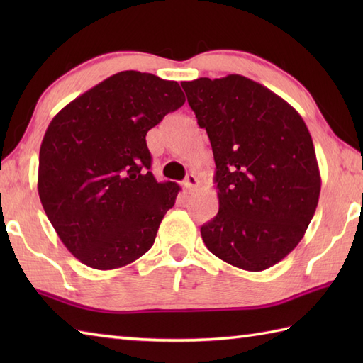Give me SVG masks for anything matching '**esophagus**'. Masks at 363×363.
I'll list each match as a JSON object with an SVG mask.
<instances>
[{"instance_id": "34e87169", "label": "esophagus", "mask_w": 363, "mask_h": 363, "mask_svg": "<svg viewBox=\"0 0 363 363\" xmlns=\"http://www.w3.org/2000/svg\"><path fill=\"white\" fill-rule=\"evenodd\" d=\"M198 184H199L198 177L194 173H191V174H187L186 181H184V187H186L189 191H191V190H195L198 187Z\"/></svg>"}]
</instances>
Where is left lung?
Returning <instances> with one entry per match:
<instances>
[{
	"mask_svg": "<svg viewBox=\"0 0 363 363\" xmlns=\"http://www.w3.org/2000/svg\"><path fill=\"white\" fill-rule=\"evenodd\" d=\"M181 86L217 165L220 209L201 226L207 250L246 272L273 267L296 248L318 206L309 129L285 99L245 76Z\"/></svg>",
	"mask_w": 363,
	"mask_h": 363,
	"instance_id": "1",
	"label": "left lung"
}]
</instances>
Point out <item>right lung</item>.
<instances>
[{"instance_id":"right-lung-1","label":"right lung","mask_w":363,"mask_h":363,"mask_svg":"<svg viewBox=\"0 0 363 363\" xmlns=\"http://www.w3.org/2000/svg\"><path fill=\"white\" fill-rule=\"evenodd\" d=\"M184 103L176 81L128 70L51 120L38 154V196L59 238L84 265L121 268L156 240L181 189L154 179L145 137Z\"/></svg>"}]
</instances>
